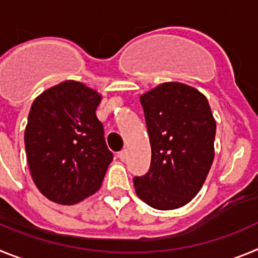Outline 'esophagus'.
Instances as JSON below:
<instances>
[{
  "label": "esophagus",
  "instance_id": "34e87169",
  "mask_svg": "<svg viewBox=\"0 0 258 258\" xmlns=\"http://www.w3.org/2000/svg\"><path fill=\"white\" fill-rule=\"evenodd\" d=\"M126 155H127L126 150H122V151L118 152L117 156H118V159H120V160H121V161H125V160H126Z\"/></svg>",
  "mask_w": 258,
  "mask_h": 258
}]
</instances>
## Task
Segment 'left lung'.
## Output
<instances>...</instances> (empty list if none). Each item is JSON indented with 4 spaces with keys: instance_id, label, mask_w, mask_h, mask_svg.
<instances>
[{
    "instance_id": "obj_1",
    "label": "left lung",
    "mask_w": 258,
    "mask_h": 258,
    "mask_svg": "<svg viewBox=\"0 0 258 258\" xmlns=\"http://www.w3.org/2000/svg\"><path fill=\"white\" fill-rule=\"evenodd\" d=\"M151 143V165L134 177L141 200L160 211L186 206L197 197L214 159L216 121L199 90L164 83L141 95Z\"/></svg>"
}]
</instances>
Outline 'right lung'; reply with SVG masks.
Segmentation results:
<instances>
[{"instance_id":"right-lung-1","label":"right lung","mask_w":258,"mask_h":258,"mask_svg":"<svg viewBox=\"0 0 258 258\" xmlns=\"http://www.w3.org/2000/svg\"><path fill=\"white\" fill-rule=\"evenodd\" d=\"M101 94L67 80L45 90L32 103L24 133L27 160L40 192L72 206L97 192L112 152L95 111Z\"/></svg>"}]
</instances>
